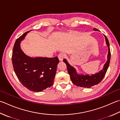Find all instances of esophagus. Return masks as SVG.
<instances>
[{"instance_id":"obj_1","label":"esophagus","mask_w":120,"mask_h":120,"mask_svg":"<svg viewBox=\"0 0 120 120\" xmlns=\"http://www.w3.org/2000/svg\"><path fill=\"white\" fill-rule=\"evenodd\" d=\"M64 57H65V54L64 53H60L59 55H58L59 60L61 61L63 60V59H64Z\"/></svg>"}]
</instances>
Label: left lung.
I'll return each instance as SVG.
<instances>
[{"instance_id":"8db88e82","label":"left lung","mask_w":120,"mask_h":120,"mask_svg":"<svg viewBox=\"0 0 120 120\" xmlns=\"http://www.w3.org/2000/svg\"><path fill=\"white\" fill-rule=\"evenodd\" d=\"M95 31H99L96 28L93 29ZM105 39V43L108 48V53L107 56V61L104 65L103 69L100 70L99 72L96 73L94 74H83L77 73L76 70L70 65L66 59H63L64 62L67 65L68 73L70 75V78L71 79L72 83L77 86H79L84 88H90L91 86L97 85L104 79L105 74L106 73L108 69L111 53L110 50V45L107 37L104 35Z\"/></svg>"}]
</instances>
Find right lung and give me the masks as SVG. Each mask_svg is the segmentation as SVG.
Here are the masks:
<instances>
[{"mask_svg":"<svg viewBox=\"0 0 120 120\" xmlns=\"http://www.w3.org/2000/svg\"><path fill=\"white\" fill-rule=\"evenodd\" d=\"M30 31L16 40L12 61L16 76L22 85L34 92H41L52 85L59 60L55 58L30 57L22 50L20 44Z\"/></svg>","mask_w":120,"mask_h":120,"instance_id":"right-lung-1","label":"right lung"}]
</instances>
